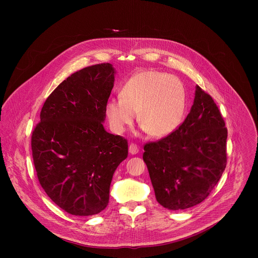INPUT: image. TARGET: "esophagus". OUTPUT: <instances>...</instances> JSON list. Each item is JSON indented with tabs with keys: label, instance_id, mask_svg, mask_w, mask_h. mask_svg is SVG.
Wrapping results in <instances>:
<instances>
[{
	"label": "esophagus",
	"instance_id": "1",
	"mask_svg": "<svg viewBox=\"0 0 258 258\" xmlns=\"http://www.w3.org/2000/svg\"><path fill=\"white\" fill-rule=\"evenodd\" d=\"M138 152H139V149L137 147V145H135V144H130L129 145V153L131 155H136Z\"/></svg>",
	"mask_w": 258,
	"mask_h": 258
}]
</instances>
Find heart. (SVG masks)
Listing matches in <instances>:
<instances>
[{
    "label": "heart",
    "mask_w": 258,
    "mask_h": 258,
    "mask_svg": "<svg viewBox=\"0 0 258 258\" xmlns=\"http://www.w3.org/2000/svg\"><path fill=\"white\" fill-rule=\"evenodd\" d=\"M186 92L176 76L144 71L134 74L123 85L120 98L109 99L105 112L112 130L122 134L138 112L143 129L156 138L175 132L184 120Z\"/></svg>",
    "instance_id": "heart-1"
}]
</instances>
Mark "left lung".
<instances>
[{
  "instance_id": "obj_1",
  "label": "left lung",
  "mask_w": 258,
  "mask_h": 258,
  "mask_svg": "<svg viewBox=\"0 0 258 258\" xmlns=\"http://www.w3.org/2000/svg\"><path fill=\"white\" fill-rule=\"evenodd\" d=\"M214 99L199 85L183 124L144 147L157 202L171 211L185 210L208 198L226 166L227 130Z\"/></svg>"
}]
</instances>
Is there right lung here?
I'll list each match as a JSON object with an SVG mask.
<instances>
[{"label":"right lung","mask_w":258,"mask_h":258,"mask_svg":"<svg viewBox=\"0 0 258 258\" xmlns=\"http://www.w3.org/2000/svg\"><path fill=\"white\" fill-rule=\"evenodd\" d=\"M115 74L112 64L101 63L69 76L45 100L32 135L39 184L74 216L107 207L113 174L128 156L126 139L103 126Z\"/></svg>","instance_id":"add662e5"}]
</instances>
